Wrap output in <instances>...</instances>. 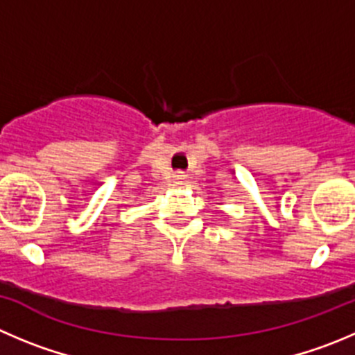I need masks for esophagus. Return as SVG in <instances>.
I'll use <instances>...</instances> for the list:
<instances>
[{
	"label": "esophagus",
	"mask_w": 355,
	"mask_h": 355,
	"mask_svg": "<svg viewBox=\"0 0 355 355\" xmlns=\"http://www.w3.org/2000/svg\"><path fill=\"white\" fill-rule=\"evenodd\" d=\"M184 178H187V175H184L183 172H175V174H174V180L178 181V183H181V181H183Z\"/></svg>",
	"instance_id": "34e87169"
}]
</instances>
